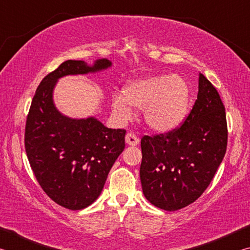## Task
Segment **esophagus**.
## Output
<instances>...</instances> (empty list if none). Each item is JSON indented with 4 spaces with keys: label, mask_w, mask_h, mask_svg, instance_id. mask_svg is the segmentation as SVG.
I'll use <instances>...</instances> for the list:
<instances>
[{
    "label": "esophagus",
    "mask_w": 250,
    "mask_h": 250,
    "mask_svg": "<svg viewBox=\"0 0 250 250\" xmlns=\"http://www.w3.org/2000/svg\"><path fill=\"white\" fill-rule=\"evenodd\" d=\"M125 142L128 143L129 146H137L139 145V142H140V139H139V137H137L134 133L130 132L125 135Z\"/></svg>",
    "instance_id": "obj_1"
}]
</instances>
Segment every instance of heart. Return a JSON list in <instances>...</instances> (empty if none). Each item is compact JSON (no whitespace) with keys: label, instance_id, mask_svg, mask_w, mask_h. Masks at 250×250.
<instances>
[{"label":"heart","instance_id":"obj_1","mask_svg":"<svg viewBox=\"0 0 250 250\" xmlns=\"http://www.w3.org/2000/svg\"><path fill=\"white\" fill-rule=\"evenodd\" d=\"M189 90L181 77L151 75L125 84L122 95L111 96L113 112L121 118L132 116L133 108L143 109L146 124L152 130L167 132L175 129L188 113Z\"/></svg>","mask_w":250,"mask_h":250}]
</instances>
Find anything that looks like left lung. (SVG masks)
I'll return each instance as SVG.
<instances>
[{"instance_id": "8db88e82", "label": "left lung", "mask_w": 250, "mask_h": 250, "mask_svg": "<svg viewBox=\"0 0 250 250\" xmlns=\"http://www.w3.org/2000/svg\"><path fill=\"white\" fill-rule=\"evenodd\" d=\"M225 105L204 75L197 99L182 124L141 139L140 179L147 201L166 210L192 204L208 188L227 147Z\"/></svg>"}]
</instances>
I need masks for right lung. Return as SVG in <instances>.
Masks as SVG:
<instances>
[{"label":"right lung","instance_id":"right-lung-1","mask_svg":"<svg viewBox=\"0 0 250 250\" xmlns=\"http://www.w3.org/2000/svg\"><path fill=\"white\" fill-rule=\"evenodd\" d=\"M111 66L99 59L92 67L66 61L42 80L26 118L24 143L34 175L49 198L65 208L83 209L103 191L108 173L125 149V129H109L95 118L70 119L57 111L53 89L66 75Z\"/></svg>","mask_w":250,"mask_h":250}]
</instances>
